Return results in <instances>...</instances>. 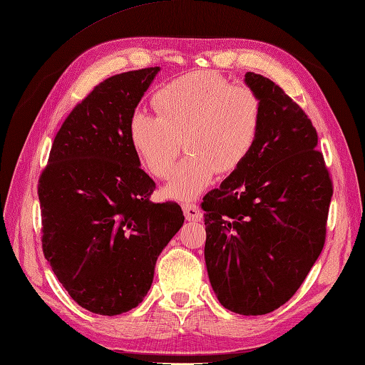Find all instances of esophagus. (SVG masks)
<instances>
[{
    "mask_svg": "<svg viewBox=\"0 0 365 365\" xmlns=\"http://www.w3.org/2000/svg\"><path fill=\"white\" fill-rule=\"evenodd\" d=\"M183 212L188 221H200L202 220V212L196 204H183Z\"/></svg>",
    "mask_w": 365,
    "mask_h": 365,
    "instance_id": "esophagus-1",
    "label": "esophagus"
}]
</instances>
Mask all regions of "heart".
<instances>
[{
	"instance_id": "heart-1",
	"label": "heart",
	"mask_w": 365,
	"mask_h": 365,
	"mask_svg": "<svg viewBox=\"0 0 365 365\" xmlns=\"http://www.w3.org/2000/svg\"><path fill=\"white\" fill-rule=\"evenodd\" d=\"M157 115L131 114L128 138L143 166L153 177L169 175L165 195L177 200L197 197L216 173L230 174L251 153L262 120V105L250 88L230 86L213 72H195L166 84L153 96Z\"/></svg>"
}]
</instances>
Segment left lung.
<instances>
[{
	"label": "left lung",
	"instance_id": "1",
	"mask_svg": "<svg viewBox=\"0 0 365 365\" xmlns=\"http://www.w3.org/2000/svg\"><path fill=\"white\" fill-rule=\"evenodd\" d=\"M260 98L251 153L205 195V265L216 298L240 315L289 301L322 254L332 183L306 113L271 80L247 72Z\"/></svg>",
	"mask_w": 365,
	"mask_h": 365
}]
</instances>
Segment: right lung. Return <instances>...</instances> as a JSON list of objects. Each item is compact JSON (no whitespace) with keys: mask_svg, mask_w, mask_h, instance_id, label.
<instances>
[{"mask_svg":"<svg viewBox=\"0 0 365 365\" xmlns=\"http://www.w3.org/2000/svg\"><path fill=\"white\" fill-rule=\"evenodd\" d=\"M160 67L111 76L75 106L38 180L42 247L53 273L89 312H128L150 290L155 263L185 216L153 204L155 182L128 122Z\"/></svg>","mask_w":365,"mask_h":365,"instance_id":"add662e5","label":"right lung"}]
</instances>
